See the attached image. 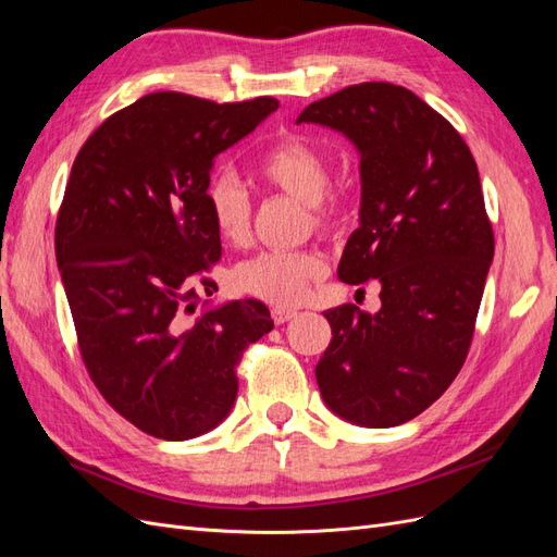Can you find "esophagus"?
<instances>
[{
    "mask_svg": "<svg viewBox=\"0 0 557 557\" xmlns=\"http://www.w3.org/2000/svg\"><path fill=\"white\" fill-rule=\"evenodd\" d=\"M295 315H297V309H283V307L272 309V318H274V323H276V325L288 323V320H293Z\"/></svg>",
    "mask_w": 557,
    "mask_h": 557,
    "instance_id": "esophagus-1",
    "label": "esophagus"
}]
</instances>
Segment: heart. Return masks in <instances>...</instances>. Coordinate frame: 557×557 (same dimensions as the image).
Here are the masks:
<instances>
[{
  "label": "heart",
  "instance_id": "b5f03b06",
  "mask_svg": "<svg viewBox=\"0 0 557 557\" xmlns=\"http://www.w3.org/2000/svg\"><path fill=\"white\" fill-rule=\"evenodd\" d=\"M258 176L272 188L309 205L313 223L327 227L336 213L327 193L330 162L323 150L297 134L276 139L258 160ZM211 221L218 237L227 244H244L250 232V201L242 183L221 174L207 190ZM325 274V262L315 252H260L232 272V285L244 295L267 305L293 307L309 293L311 283Z\"/></svg>",
  "mask_w": 557,
  "mask_h": 557
}]
</instances>
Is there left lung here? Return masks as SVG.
Instances as JSON below:
<instances>
[{"label": "left lung", "mask_w": 557, "mask_h": 557, "mask_svg": "<svg viewBox=\"0 0 557 557\" xmlns=\"http://www.w3.org/2000/svg\"><path fill=\"white\" fill-rule=\"evenodd\" d=\"M297 123L342 132L360 153V227L336 276L376 278L381 309H327L315 364L327 409L362 428L423 413L458 376L474 334L495 237L469 146L444 115L393 83H360Z\"/></svg>", "instance_id": "obj_1"}]
</instances>
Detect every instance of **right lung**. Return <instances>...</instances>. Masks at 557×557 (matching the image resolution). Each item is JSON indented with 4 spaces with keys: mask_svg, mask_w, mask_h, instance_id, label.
Here are the masks:
<instances>
[{
    "mask_svg": "<svg viewBox=\"0 0 557 557\" xmlns=\"http://www.w3.org/2000/svg\"><path fill=\"white\" fill-rule=\"evenodd\" d=\"M274 97L215 104L153 92L113 113L83 144L55 225V258L78 348L97 391L141 432L185 442L221 425L237 364L272 332L258 299L193 315L221 260L207 190L215 156L242 141Z\"/></svg>",
    "mask_w": 557,
    "mask_h": 557,
    "instance_id": "right-lung-1",
    "label": "right lung"
}]
</instances>
